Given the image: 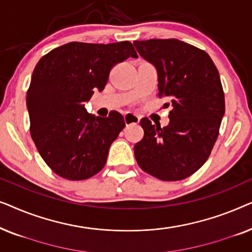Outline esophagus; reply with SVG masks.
I'll use <instances>...</instances> for the list:
<instances>
[{
	"label": "esophagus",
	"mask_w": 252,
	"mask_h": 252,
	"mask_svg": "<svg viewBox=\"0 0 252 252\" xmlns=\"http://www.w3.org/2000/svg\"><path fill=\"white\" fill-rule=\"evenodd\" d=\"M124 119H125L126 125H132V124H139L140 116H137L136 113L127 112L126 115L124 116Z\"/></svg>",
	"instance_id": "esophagus-1"
}]
</instances>
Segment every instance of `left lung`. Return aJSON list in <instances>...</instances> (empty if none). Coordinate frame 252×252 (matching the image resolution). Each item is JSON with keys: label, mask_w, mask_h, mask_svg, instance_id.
<instances>
[{"label": "left lung", "mask_w": 252, "mask_h": 252, "mask_svg": "<svg viewBox=\"0 0 252 252\" xmlns=\"http://www.w3.org/2000/svg\"><path fill=\"white\" fill-rule=\"evenodd\" d=\"M137 53L156 67L158 97L172 106L161 128L141 119L143 139L134 146L139 166L163 181L188 178L208 160L225 115L219 72L204 50L177 39L134 41Z\"/></svg>", "instance_id": "obj_1"}]
</instances>
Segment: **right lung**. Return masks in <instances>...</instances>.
<instances>
[{
	"mask_svg": "<svg viewBox=\"0 0 252 252\" xmlns=\"http://www.w3.org/2000/svg\"><path fill=\"white\" fill-rule=\"evenodd\" d=\"M136 58L128 41L109 44L70 42L37 62L26 96L31 136L46 164L67 180H85L104 167L124 117L87 112L85 103L102 92L111 68Z\"/></svg>",
	"mask_w": 252,
	"mask_h": 252,
	"instance_id": "right-lung-1",
	"label": "right lung"
}]
</instances>
